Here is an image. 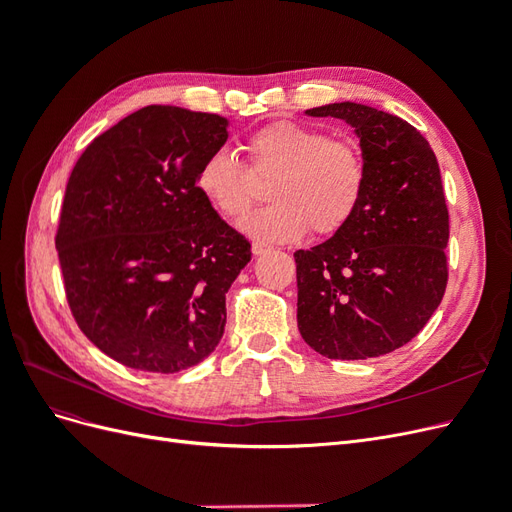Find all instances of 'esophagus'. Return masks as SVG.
Segmentation results:
<instances>
[{"label": "esophagus", "mask_w": 512, "mask_h": 512, "mask_svg": "<svg viewBox=\"0 0 512 512\" xmlns=\"http://www.w3.org/2000/svg\"><path fill=\"white\" fill-rule=\"evenodd\" d=\"M269 252H271V247L265 245V243L256 241V243L252 245V254H254V256H262V254H269Z\"/></svg>", "instance_id": "1"}]
</instances>
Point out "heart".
Returning <instances> with one entry per match:
<instances>
[{"label": "heart", "instance_id": "heart-1", "mask_svg": "<svg viewBox=\"0 0 512 512\" xmlns=\"http://www.w3.org/2000/svg\"><path fill=\"white\" fill-rule=\"evenodd\" d=\"M247 168L230 149H215L198 166L196 190L228 220H239L256 200L254 177H273V203L241 222L262 243L301 239L312 228L333 235L359 209L367 188V162L350 141L292 121H275L245 141Z\"/></svg>", "mask_w": 512, "mask_h": 512}]
</instances>
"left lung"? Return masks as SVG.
<instances>
[{
    "mask_svg": "<svg viewBox=\"0 0 512 512\" xmlns=\"http://www.w3.org/2000/svg\"><path fill=\"white\" fill-rule=\"evenodd\" d=\"M305 113L354 128L367 188L344 228L294 252L301 337L329 359L389 354L425 327L448 282V209L436 153L408 121L365 104Z\"/></svg>",
    "mask_w": 512,
    "mask_h": 512,
    "instance_id": "1",
    "label": "left lung"
}]
</instances>
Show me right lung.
I'll return each mask as SVG.
<instances>
[{
  "label": "right lung",
  "instance_id": "obj_1",
  "mask_svg": "<svg viewBox=\"0 0 512 512\" xmlns=\"http://www.w3.org/2000/svg\"><path fill=\"white\" fill-rule=\"evenodd\" d=\"M228 119L151 104L72 168L55 247L72 316L117 363L175 374L220 344L226 292L252 245L196 190Z\"/></svg>",
  "mask_w": 512,
  "mask_h": 512
}]
</instances>
